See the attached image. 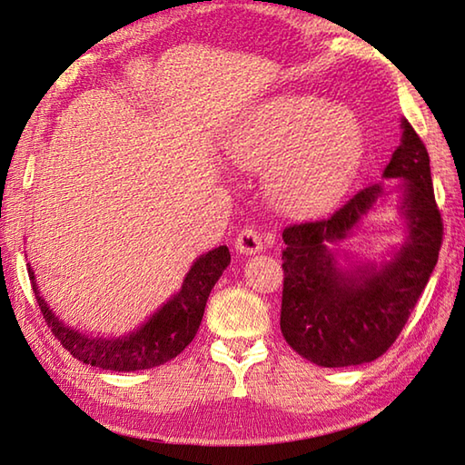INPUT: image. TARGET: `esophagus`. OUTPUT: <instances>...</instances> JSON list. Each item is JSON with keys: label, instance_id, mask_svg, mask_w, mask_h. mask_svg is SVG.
Segmentation results:
<instances>
[{"label": "esophagus", "instance_id": "obj_1", "mask_svg": "<svg viewBox=\"0 0 465 465\" xmlns=\"http://www.w3.org/2000/svg\"><path fill=\"white\" fill-rule=\"evenodd\" d=\"M235 250L245 255L262 252L263 242H262L260 232L253 230V227H243V230L238 233V238H235Z\"/></svg>", "mask_w": 465, "mask_h": 465}]
</instances>
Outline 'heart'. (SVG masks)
Returning a JSON list of instances; mask_svg holds the SVG:
<instances>
[{"mask_svg":"<svg viewBox=\"0 0 465 465\" xmlns=\"http://www.w3.org/2000/svg\"><path fill=\"white\" fill-rule=\"evenodd\" d=\"M361 134L355 117L322 97L288 95L262 105L230 145L232 162L265 170L280 210L308 215L330 207L358 165Z\"/></svg>","mask_w":465,"mask_h":465,"instance_id":"heart-1","label":"heart"}]
</instances>
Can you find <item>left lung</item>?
Segmentation results:
<instances>
[{"label": "left lung", "mask_w": 465, "mask_h": 465, "mask_svg": "<svg viewBox=\"0 0 465 465\" xmlns=\"http://www.w3.org/2000/svg\"><path fill=\"white\" fill-rule=\"evenodd\" d=\"M401 127V143L383 177L403 180L401 213L410 232L391 262L380 270L363 263L340 272L330 250V243L348 238L383 193L378 183L363 187L328 217L283 230L282 333L302 358L323 368L368 363L388 351L438 263L443 223L430 155L408 120Z\"/></svg>", "instance_id": "8db88e82"}]
</instances>
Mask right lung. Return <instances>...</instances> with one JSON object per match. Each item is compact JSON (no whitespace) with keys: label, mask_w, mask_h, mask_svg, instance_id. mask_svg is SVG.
Masks as SVG:
<instances>
[{"label":"right lung","mask_w":465,"mask_h":465,"mask_svg":"<svg viewBox=\"0 0 465 465\" xmlns=\"http://www.w3.org/2000/svg\"><path fill=\"white\" fill-rule=\"evenodd\" d=\"M230 250L225 245L200 255L187 272L180 293L163 303V308L157 310L140 330L115 340L90 338L64 325L39 295L34 282L35 275L29 265L27 273L47 328H52V333L74 358L102 370L137 371L173 360L192 343L200 330L210 292L230 265Z\"/></svg>","instance_id":"1"}]
</instances>
